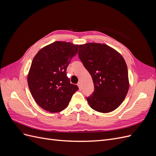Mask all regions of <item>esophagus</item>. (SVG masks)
Returning a JSON list of instances; mask_svg holds the SVG:
<instances>
[{
	"label": "esophagus",
	"mask_w": 156,
	"mask_h": 156,
	"mask_svg": "<svg viewBox=\"0 0 156 156\" xmlns=\"http://www.w3.org/2000/svg\"><path fill=\"white\" fill-rule=\"evenodd\" d=\"M77 86H78V87H79V90H81L82 87H81V83H78V84H77Z\"/></svg>",
	"instance_id": "34e87169"
}]
</instances>
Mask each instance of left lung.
<instances>
[{
    "mask_svg": "<svg viewBox=\"0 0 156 156\" xmlns=\"http://www.w3.org/2000/svg\"><path fill=\"white\" fill-rule=\"evenodd\" d=\"M79 57L91 75L94 91L87 98L89 105L98 112L114 111L123 102L129 90L128 72L122 56L107 45H80Z\"/></svg>",
    "mask_w": 156,
    "mask_h": 156,
    "instance_id": "left-lung-1",
    "label": "left lung"
}]
</instances>
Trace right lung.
Wrapping results in <instances>:
<instances>
[{"label":"right lung","mask_w":156,"mask_h":156,"mask_svg":"<svg viewBox=\"0 0 156 156\" xmlns=\"http://www.w3.org/2000/svg\"><path fill=\"white\" fill-rule=\"evenodd\" d=\"M78 45L55 41L40 49L31 64L28 85L34 100L50 112H58L67 107L79 88L70 83L66 69L77 55Z\"/></svg>","instance_id":"obj_1"}]
</instances>
